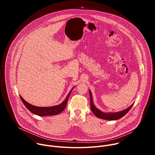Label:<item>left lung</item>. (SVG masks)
Masks as SVG:
<instances>
[{
  "mask_svg": "<svg viewBox=\"0 0 155 155\" xmlns=\"http://www.w3.org/2000/svg\"><path fill=\"white\" fill-rule=\"evenodd\" d=\"M90 102H91V110L93 112V113L97 117L101 119L107 120H117L118 119H120L123 117H124L129 111L130 109L133 106L134 104H132L130 107L127 108L126 109H124L122 111L118 112H115V113H105L100 110H99L93 104V98H92V94L91 91L90 90Z\"/></svg>",
  "mask_w": 155,
  "mask_h": 155,
  "instance_id": "obj_1",
  "label": "left lung"
}]
</instances>
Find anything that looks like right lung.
Returning a JSON list of instances; mask_svg holds the SVG:
<instances>
[{"instance_id": "obj_1", "label": "right lung", "mask_w": 155, "mask_h": 155, "mask_svg": "<svg viewBox=\"0 0 155 155\" xmlns=\"http://www.w3.org/2000/svg\"><path fill=\"white\" fill-rule=\"evenodd\" d=\"M73 88L71 90V91L68 94V96L66 97L65 99L61 104H60L59 105L52 106V107H36V106H34V105H31L29 103L27 102L21 96H20V98H21L22 102H23V104L26 106V107L32 114H35L38 116H40V117L56 115L60 114L65 109L66 105H67L68 101L69 99V97L72 92V90H73Z\"/></svg>"}]
</instances>
